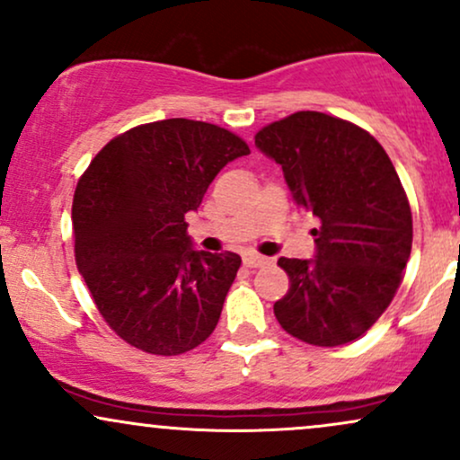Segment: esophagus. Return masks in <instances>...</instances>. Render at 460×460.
I'll list each match as a JSON object with an SVG mask.
<instances>
[{
    "label": "esophagus",
    "mask_w": 460,
    "mask_h": 460,
    "mask_svg": "<svg viewBox=\"0 0 460 460\" xmlns=\"http://www.w3.org/2000/svg\"><path fill=\"white\" fill-rule=\"evenodd\" d=\"M266 263H268L266 257L255 255V252H248V255H244V266L246 268H260V266H266Z\"/></svg>",
    "instance_id": "1"
}]
</instances>
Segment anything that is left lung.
I'll return each mask as SVG.
<instances>
[{
	"instance_id": "8db88e82",
	"label": "left lung",
	"mask_w": 460,
	"mask_h": 460,
	"mask_svg": "<svg viewBox=\"0 0 460 460\" xmlns=\"http://www.w3.org/2000/svg\"><path fill=\"white\" fill-rule=\"evenodd\" d=\"M257 149L281 164L292 197L320 220L315 260H288L279 324L311 346L355 341L389 307L413 244V218L392 160L374 136L322 112L266 125Z\"/></svg>"
}]
</instances>
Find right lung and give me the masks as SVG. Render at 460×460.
Masks as SVG:
<instances>
[{
    "label": "right lung",
    "mask_w": 460,
    "mask_h": 460,
    "mask_svg": "<svg viewBox=\"0 0 460 460\" xmlns=\"http://www.w3.org/2000/svg\"><path fill=\"white\" fill-rule=\"evenodd\" d=\"M251 149L203 120L166 119L110 140L73 197L75 263L120 340L175 357L218 324L240 255L194 251L186 214L220 168Z\"/></svg>",
    "instance_id": "right-lung-1"
}]
</instances>
